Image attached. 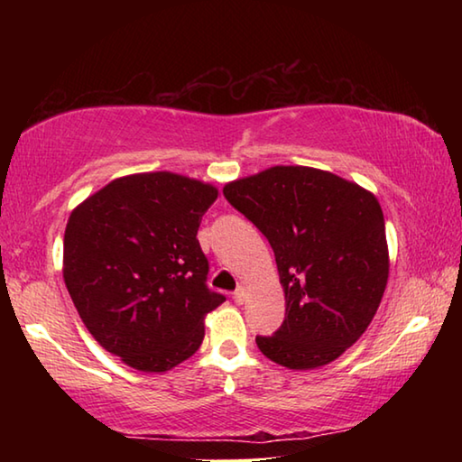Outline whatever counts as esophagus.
<instances>
[{
	"mask_svg": "<svg viewBox=\"0 0 462 462\" xmlns=\"http://www.w3.org/2000/svg\"><path fill=\"white\" fill-rule=\"evenodd\" d=\"M245 300H246V287H245V285H240V287L236 289V291H234V301H236V303H242Z\"/></svg>",
	"mask_w": 462,
	"mask_h": 462,
	"instance_id": "obj_1",
	"label": "esophagus"
}]
</instances>
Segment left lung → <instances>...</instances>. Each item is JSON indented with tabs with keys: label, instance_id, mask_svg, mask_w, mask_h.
I'll return each instance as SVG.
<instances>
[{
	"label": "left lung",
	"instance_id": "1",
	"mask_svg": "<svg viewBox=\"0 0 462 462\" xmlns=\"http://www.w3.org/2000/svg\"><path fill=\"white\" fill-rule=\"evenodd\" d=\"M224 198L275 253L285 319L256 346L308 371L338 358L377 314L389 277L385 220L361 185L311 167H271L226 183Z\"/></svg>",
	"mask_w": 462,
	"mask_h": 462
}]
</instances>
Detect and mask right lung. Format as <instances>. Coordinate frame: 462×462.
<instances>
[{
  "label": "right lung",
  "mask_w": 462,
  "mask_h": 462,
  "mask_svg": "<svg viewBox=\"0 0 462 462\" xmlns=\"http://www.w3.org/2000/svg\"><path fill=\"white\" fill-rule=\"evenodd\" d=\"M214 185L169 171L114 179L69 216L62 277L83 324L132 369L165 373L201 346L208 289L198 236Z\"/></svg>",
  "instance_id": "right-lung-1"
}]
</instances>
